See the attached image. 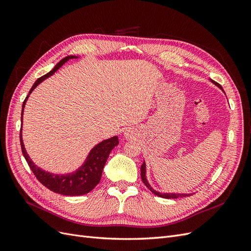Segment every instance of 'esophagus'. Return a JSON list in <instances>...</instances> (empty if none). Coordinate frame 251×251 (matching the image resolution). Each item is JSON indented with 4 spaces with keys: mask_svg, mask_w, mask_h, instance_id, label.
<instances>
[{
    "mask_svg": "<svg viewBox=\"0 0 251 251\" xmlns=\"http://www.w3.org/2000/svg\"><path fill=\"white\" fill-rule=\"evenodd\" d=\"M125 135H126V138H127V137H130V133H128V132H126V134H125Z\"/></svg>",
    "mask_w": 251,
    "mask_h": 251,
    "instance_id": "1",
    "label": "esophagus"
}]
</instances>
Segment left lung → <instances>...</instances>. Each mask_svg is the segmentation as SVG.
I'll use <instances>...</instances> for the list:
<instances>
[{"mask_svg":"<svg viewBox=\"0 0 251 251\" xmlns=\"http://www.w3.org/2000/svg\"><path fill=\"white\" fill-rule=\"evenodd\" d=\"M211 81L214 82L216 86H218L220 89H222V87L220 86L218 82H216L214 80H211ZM140 170H141V179H142V182H143L144 184H146V186L150 189V191L153 193V194H155L156 196L161 197V198H165V199H177V198H183V197L192 196V194H162V193H159V192L155 191V189H153V188L151 187V185L149 184V182L147 180V177H146V162H144V161H143V163L141 165V169Z\"/></svg>","mask_w":251,"mask_h":251,"instance_id":"1","label":"left lung"}]
</instances>
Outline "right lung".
Here are the masks:
<instances>
[{
  "label": "right lung",
  "mask_w": 251,
  "mask_h": 251,
  "mask_svg": "<svg viewBox=\"0 0 251 251\" xmlns=\"http://www.w3.org/2000/svg\"><path fill=\"white\" fill-rule=\"evenodd\" d=\"M71 58H76V56L69 55L63 58L59 63H57V65H55V67L53 68L49 73L45 74L44 76L40 78H37L32 88L30 89L29 94L31 93L44 79H46L49 76H51L52 74H54V72H56V70H58L59 68L67 62V60H69ZM29 94L25 98L24 102H23L22 116H21L22 123H23V112H24V108L29 97ZM20 141H21L23 155H24L30 170L32 171L36 179L39 180L44 186H46L48 189H50V191L54 192L56 194L65 195V196H81V195H86L92 191V189L100 183V181L101 179L103 166L105 162H107V159L111 153V151L116 146H118L117 136H114L112 138L105 139L100 143H98L97 146H95L92 150H91L85 163H83L76 172L66 174V175H57V174H51L49 172H45L44 170L37 168V166L31 161V159H30L25 150L24 143H23L22 128L20 133Z\"/></svg>",
  "instance_id": "add662e5"
}]
</instances>
